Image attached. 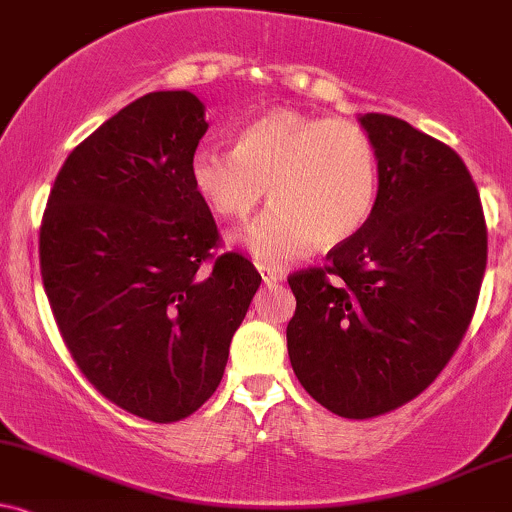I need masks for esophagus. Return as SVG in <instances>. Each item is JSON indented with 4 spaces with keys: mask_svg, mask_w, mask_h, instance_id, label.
Here are the masks:
<instances>
[{
    "mask_svg": "<svg viewBox=\"0 0 512 512\" xmlns=\"http://www.w3.org/2000/svg\"><path fill=\"white\" fill-rule=\"evenodd\" d=\"M258 270H261V278H263V282H266L268 287L270 285H278V282L285 280V275H282L280 270H273V268H258Z\"/></svg>",
    "mask_w": 512,
    "mask_h": 512,
    "instance_id": "1",
    "label": "esophagus"
}]
</instances>
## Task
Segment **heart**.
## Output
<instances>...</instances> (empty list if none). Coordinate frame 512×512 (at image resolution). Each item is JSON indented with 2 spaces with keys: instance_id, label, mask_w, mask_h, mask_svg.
Returning <instances> with one entry per match:
<instances>
[{
  "instance_id": "heart-1",
  "label": "heart",
  "mask_w": 512,
  "mask_h": 512,
  "mask_svg": "<svg viewBox=\"0 0 512 512\" xmlns=\"http://www.w3.org/2000/svg\"><path fill=\"white\" fill-rule=\"evenodd\" d=\"M189 177L196 194L230 220L249 218L268 186L273 206L242 244L258 263L280 268L314 242L330 249L364 230L381 191V160L357 122L275 110L244 126L234 150L196 148Z\"/></svg>"
}]
</instances>
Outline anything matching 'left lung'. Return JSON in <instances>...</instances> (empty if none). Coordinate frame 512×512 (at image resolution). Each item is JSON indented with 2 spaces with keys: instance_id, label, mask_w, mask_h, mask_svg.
Returning <instances> with one entry per match:
<instances>
[{
  "instance_id": "8db88e82",
  "label": "left lung",
  "mask_w": 512,
  "mask_h": 512,
  "mask_svg": "<svg viewBox=\"0 0 512 512\" xmlns=\"http://www.w3.org/2000/svg\"><path fill=\"white\" fill-rule=\"evenodd\" d=\"M359 124L381 160L374 215L326 268L287 280L297 297L287 323L294 374L347 419L395 410L441 374L486 268L482 201L460 155L398 117L371 112Z\"/></svg>"
}]
</instances>
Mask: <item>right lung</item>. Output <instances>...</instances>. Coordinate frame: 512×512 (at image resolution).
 Returning a JSON list of instances; mask_svg holds the SVG:
<instances>
[{
	"label": "right lung",
	"instance_id": "right-lung-1",
	"mask_svg": "<svg viewBox=\"0 0 512 512\" xmlns=\"http://www.w3.org/2000/svg\"><path fill=\"white\" fill-rule=\"evenodd\" d=\"M206 131L189 90L134 100L71 150L40 227L42 285L78 369L158 424L215 393L261 285L239 254L202 268L218 227L189 162Z\"/></svg>",
	"mask_w": 512,
	"mask_h": 512
}]
</instances>
